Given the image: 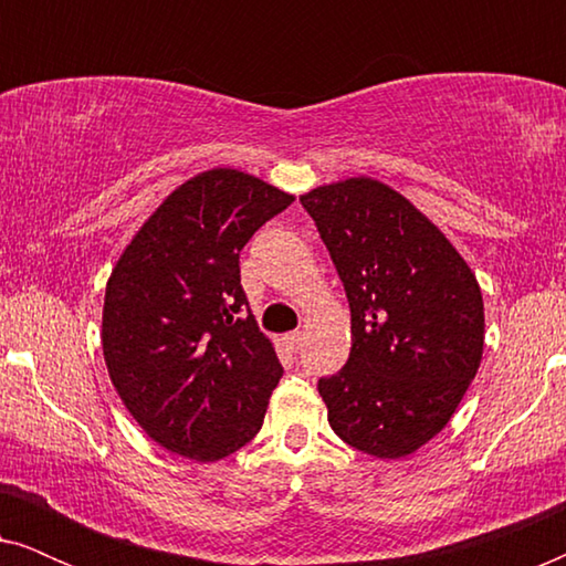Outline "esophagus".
I'll return each instance as SVG.
<instances>
[{"label":"esophagus","instance_id":"34e87169","mask_svg":"<svg viewBox=\"0 0 566 566\" xmlns=\"http://www.w3.org/2000/svg\"><path fill=\"white\" fill-rule=\"evenodd\" d=\"M283 345L289 347L291 353H298L301 345H304V335H301V332H289V335L283 337Z\"/></svg>","mask_w":566,"mask_h":566}]
</instances>
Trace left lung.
<instances>
[{"mask_svg":"<svg viewBox=\"0 0 566 566\" xmlns=\"http://www.w3.org/2000/svg\"><path fill=\"white\" fill-rule=\"evenodd\" d=\"M301 206L350 304V358L319 378L332 430L376 459L415 453L446 428L482 363L476 277L428 216L370 177L322 185Z\"/></svg>","mask_w":566,"mask_h":566,"instance_id":"obj_1","label":"left lung"}]
</instances>
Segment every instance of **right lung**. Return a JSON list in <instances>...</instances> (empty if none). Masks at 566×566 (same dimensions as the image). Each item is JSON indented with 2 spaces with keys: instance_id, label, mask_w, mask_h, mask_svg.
<instances>
[{
  "instance_id": "right-lung-1",
  "label": "right lung",
  "mask_w": 566,
  "mask_h": 566,
  "mask_svg": "<svg viewBox=\"0 0 566 566\" xmlns=\"http://www.w3.org/2000/svg\"><path fill=\"white\" fill-rule=\"evenodd\" d=\"M291 203L260 177L208 169L167 196L113 268L107 374L167 451L219 461L260 432L283 366L247 304L239 252Z\"/></svg>"
}]
</instances>
